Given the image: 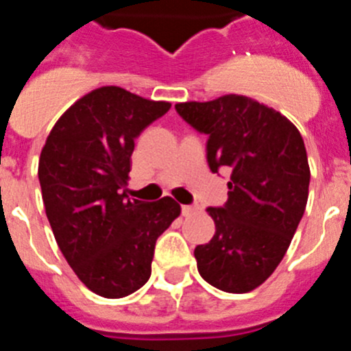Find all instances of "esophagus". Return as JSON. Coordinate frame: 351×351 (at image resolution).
<instances>
[{
	"mask_svg": "<svg viewBox=\"0 0 351 351\" xmlns=\"http://www.w3.org/2000/svg\"><path fill=\"white\" fill-rule=\"evenodd\" d=\"M200 207L198 206H182V216H191V214L198 213Z\"/></svg>",
	"mask_w": 351,
	"mask_h": 351,
	"instance_id": "esophagus-1",
	"label": "esophagus"
}]
</instances>
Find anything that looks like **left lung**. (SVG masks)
<instances>
[{
    "label": "left lung",
    "instance_id": "1",
    "mask_svg": "<svg viewBox=\"0 0 351 351\" xmlns=\"http://www.w3.org/2000/svg\"><path fill=\"white\" fill-rule=\"evenodd\" d=\"M176 110L209 135L210 170L232 172L226 204L207 209L216 232L195 247L198 272L228 293L255 290L283 260L308 204L302 135L283 114L243 95L176 104Z\"/></svg>",
    "mask_w": 351,
    "mask_h": 351
}]
</instances>
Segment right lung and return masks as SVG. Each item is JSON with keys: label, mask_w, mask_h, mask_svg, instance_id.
<instances>
[{"label": "right lung", "mask_w": 351, "mask_h": 351, "mask_svg": "<svg viewBox=\"0 0 351 351\" xmlns=\"http://www.w3.org/2000/svg\"><path fill=\"white\" fill-rule=\"evenodd\" d=\"M170 108L117 86L84 95L56 121L38 161L45 214L68 265L96 295L147 283L156 239L181 214L173 198L130 200L135 138Z\"/></svg>", "instance_id": "right-lung-1"}]
</instances>
